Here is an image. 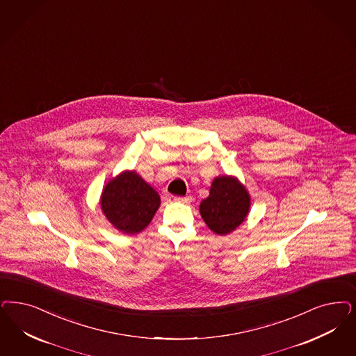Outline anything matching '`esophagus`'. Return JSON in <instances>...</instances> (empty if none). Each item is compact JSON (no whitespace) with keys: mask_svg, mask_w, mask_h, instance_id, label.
I'll return each instance as SVG.
<instances>
[{"mask_svg":"<svg viewBox=\"0 0 356 356\" xmlns=\"http://www.w3.org/2000/svg\"><path fill=\"white\" fill-rule=\"evenodd\" d=\"M173 200L176 201V202H183V204H188V202H191V197H173Z\"/></svg>","mask_w":356,"mask_h":356,"instance_id":"esophagus-1","label":"esophagus"}]
</instances>
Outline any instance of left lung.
<instances>
[{"mask_svg":"<svg viewBox=\"0 0 356 356\" xmlns=\"http://www.w3.org/2000/svg\"><path fill=\"white\" fill-rule=\"evenodd\" d=\"M250 195L233 176L213 180L209 197L201 201L200 213L213 233L226 235L245 221L250 210Z\"/></svg>","mask_w":356,"mask_h":356,"instance_id":"8db88e82","label":"left lung"}]
</instances>
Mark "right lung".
<instances>
[{
  "label": "right lung",
  "mask_w": 356,
  "mask_h": 356,
  "mask_svg": "<svg viewBox=\"0 0 356 356\" xmlns=\"http://www.w3.org/2000/svg\"><path fill=\"white\" fill-rule=\"evenodd\" d=\"M159 207L158 192L134 171H124L111 179L101 195L105 217L124 234L146 229Z\"/></svg>",
  "instance_id": "1"
}]
</instances>
